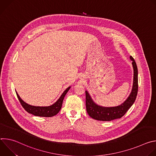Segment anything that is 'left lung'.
Returning <instances> with one entry per match:
<instances>
[{"label": "left lung", "instance_id": "obj_1", "mask_svg": "<svg viewBox=\"0 0 156 156\" xmlns=\"http://www.w3.org/2000/svg\"><path fill=\"white\" fill-rule=\"evenodd\" d=\"M129 58L133 68V83L130 94L122 104L115 107H103L94 102L87 91H85L86 110L92 119L100 121H111L120 119L135 102L138 90V68L134 58L131 56Z\"/></svg>", "mask_w": 156, "mask_h": 156}]
</instances>
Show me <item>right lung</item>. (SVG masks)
Returning a JSON list of instances; mask_svg holds the SVG:
<instances>
[{
    "mask_svg": "<svg viewBox=\"0 0 156 156\" xmlns=\"http://www.w3.org/2000/svg\"><path fill=\"white\" fill-rule=\"evenodd\" d=\"M71 86H69L63 91L58 99L53 104L49 106H34L30 105L26 103L21 99L20 96L16 91V96L21 105L25 108V110L30 114H31L35 116L44 117H51L57 115L60 110L63 103V101L65 95L69 91Z\"/></svg>",
    "mask_w": 156,
    "mask_h": 156,
    "instance_id": "right-lung-1",
    "label": "right lung"
}]
</instances>
